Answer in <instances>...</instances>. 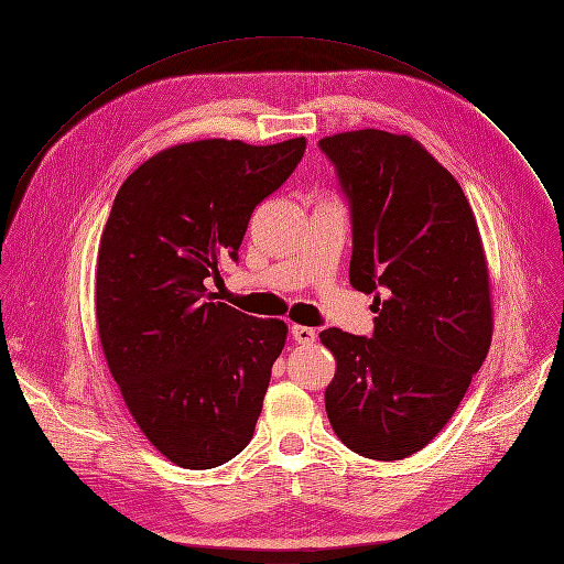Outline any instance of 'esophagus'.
Segmentation results:
<instances>
[{"instance_id": "obj_1", "label": "esophagus", "mask_w": 564, "mask_h": 564, "mask_svg": "<svg viewBox=\"0 0 564 564\" xmlns=\"http://www.w3.org/2000/svg\"><path fill=\"white\" fill-rule=\"evenodd\" d=\"M290 334L297 343H302V346H311V343L317 338V332L313 327H304V325H292Z\"/></svg>"}]
</instances>
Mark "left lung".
Segmentation results:
<instances>
[{"label":"left lung","instance_id":"obj_1","mask_svg":"<svg viewBox=\"0 0 564 564\" xmlns=\"http://www.w3.org/2000/svg\"><path fill=\"white\" fill-rule=\"evenodd\" d=\"M352 224L350 283L373 292V336L329 327L325 408L359 456L401 460L426 447L491 346L488 269L458 182L408 135L364 129L317 142Z\"/></svg>","mask_w":564,"mask_h":564}]
</instances>
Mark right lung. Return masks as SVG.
<instances>
[{
	"instance_id": "right-lung-1",
	"label": "right lung",
	"mask_w": 564,
	"mask_h": 564,
	"mask_svg": "<svg viewBox=\"0 0 564 564\" xmlns=\"http://www.w3.org/2000/svg\"><path fill=\"white\" fill-rule=\"evenodd\" d=\"M306 140H198L144 161L115 195L96 260V323L110 373L147 440L188 470L253 437L283 321L214 302L205 279L237 262L253 209Z\"/></svg>"
}]
</instances>
